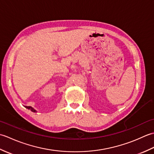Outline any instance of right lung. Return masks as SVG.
Returning a JSON list of instances; mask_svg holds the SVG:
<instances>
[{
	"label": "right lung",
	"instance_id": "right-lung-1",
	"mask_svg": "<svg viewBox=\"0 0 154 154\" xmlns=\"http://www.w3.org/2000/svg\"><path fill=\"white\" fill-rule=\"evenodd\" d=\"M25 107L26 108V109H28V110H30L32 112H37V110H35L34 108H32V107H31V106H25Z\"/></svg>",
	"mask_w": 154,
	"mask_h": 154
}]
</instances>
